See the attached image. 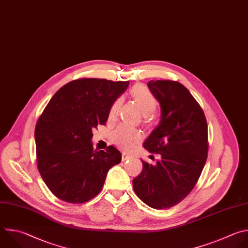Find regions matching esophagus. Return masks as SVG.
I'll use <instances>...</instances> for the list:
<instances>
[{"label": "esophagus", "instance_id": "1", "mask_svg": "<svg viewBox=\"0 0 248 248\" xmlns=\"http://www.w3.org/2000/svg\"><path fill=\"white\" fill-rule=\"evenodd\" d=\"M131 158H132V155H128V154H126V153H123V154H122V160H123V161H125V160L131 159Z\"/></svg>", "mask_w": 248, "mask_h": 248}]
</instances>
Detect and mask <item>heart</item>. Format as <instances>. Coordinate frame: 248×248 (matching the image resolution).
<instances>
[{
	"label": "heart",
	"instance_id": "obj_1",
	"mask_svg": "<svg viewBox=\"0 0 248 248\" xmlns=\"http://www.w3.org/2000/svg\"><path fill=\"white\" fill-rule=\"evenodd\" d=\"M130 95L136 102L141 113L146 117L153 112L156 106V99L151 91L144 85H136L130 91ZM120 100L112 105L109 117L114 118L117 114ZM140 139V132L128 124H121L113 133V141L124 150H130Z\"/></svg>",
	"mask_w": 248,
	"mask_h": 248
}]
</instances>
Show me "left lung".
Wrapping results in <instances>:
<instances>
[{
    "label": "left lung",
    "mask_w": 248,
    "mask_h": 248,
    "mask_svg": "<svg viewBox=\"0 0 248 248\" xmlns=\"http://www.w3.org/2000/svg\"><path fill=\"white\" fill-rule=\"evenodd\" d=\"M148 88L160 105V121L144 142L159 154L155 166L142 160L132 180L137 197L150 207L176 205L194 189L207 158V124L202 109L178 81L150 80Z\"/></svg>",
    "instance_id": "8db88e82"
}]
</instances>
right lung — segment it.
I'll return each mask as SVG.
<instances>
[{"label": "right lung", "instance_id": "obj_1", "mask_svg": "<svg viewBox=\"0 0 248 248\" xmlns=\"http://www.w3.org/2000/svg\"><path fill=\"white\" fill-rule=\"evenodd\" d=\"M128 81L79 78L49 100L35 128L38 170L58 199L84 203L103 187L109 170L122 160L114 146L93 149V128L105 124L114 102Z\"/></svg>", "mask_w": 248, "mask_h": 248}]
</instances>
